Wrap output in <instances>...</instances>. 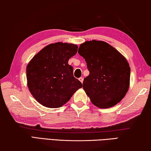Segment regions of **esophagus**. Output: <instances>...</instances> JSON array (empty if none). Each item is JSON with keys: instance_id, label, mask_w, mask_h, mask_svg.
I'll use <instances>...</instances> for the list:
<instances>
[{"instance_id": "esophagus-1", "label": "esophagus", "mask_w": 151, "mask_h": 151, "mask_svg": "<svg viewBox=\"0 0 151 151\" xmlns=\"http://www.w3.org/2000/svg\"><path fill=\"white\" fill-rule=\"evenodd\" d=\"M78 80H79V81H80L81 82V83H83V78H82V77H81V78H78Z\"/></svg>"}]
</instances>
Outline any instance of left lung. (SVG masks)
<instances>
[{
  "label": "left lung",
  "mask_w": 151,
  "mask_h": 151,
  "mask_svg": "<svg viewBox=\"0 0 151 151\" xmlns=\"http://www.w3.org/2000/svg\"><path fill=\"white\" fill-rule=\"evenodd\" d=\"M78 52L86 63L89 75L83 87L94 105L107 109L119 103L129 90L131 68L123 55L101 40L86 41Z\"/></svg>",
  "instance_id": "obj_1"
}]
</instances>
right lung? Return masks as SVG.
<instances>
[{
	"label": "right lung",
	"instance_id": "1",
	"mask_svg": "<svg viewBox=\"0 0 151 151\" xmlns=\"http://www.w3.org/2000/svg\"><path fill=\"white\" fill-rule=\"evenodd\" d=\"M76 45L52 43L35 55L27 66V86L32 96L48 108H59L82 88L68 64L77 52Z\"/></svg>",
	"mask_w": 151,
	"mask_h": 151
}]
</instances>
